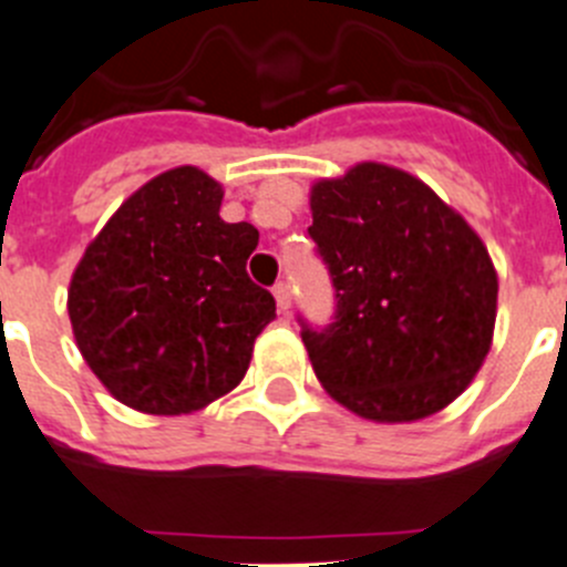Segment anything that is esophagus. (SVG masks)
I'll use <instances>...</instances> for the list:
<instances>
[{
	"label": "esophagus",
	"instance_id": "obj_1",
	"mask_svg": "<svg viewBox=\"0 0 567 567\" xmlns=\"http://www.w3.org/2000/svg\"><path fill=\"white\" fill-rule=\"evenodd\" d=\"M274 299H277L279 312H288L290 310V288L285 282L274 285Z\"/></svg>",
	"mask_w": 567,
	"mask_h": 567
}]
</instances>
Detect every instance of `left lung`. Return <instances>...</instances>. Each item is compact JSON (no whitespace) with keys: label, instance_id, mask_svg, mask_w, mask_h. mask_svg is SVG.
I'll return each mask as SVG.
<instances>
[{"label":"left lung","instance_id":"obj_1","mask_svg":"<svg viewBox=\"0 0 567 567\" xmlns=\"http://www.w3.org/2000/svg\"><path fill=\"white\" fill-rule=\"evenodd\" d=\"M318 255L338 312L301 340L329 395L377 423L452 404L493 343L498 274L454 207L412 174L357 163L310 190Z\"/></svg>","mask_w":567,"mask_h":567}]
</instances>
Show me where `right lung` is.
<instances>
[{"mask_svg": "<svg viewBox=\"0 0 567 567\" xmlns=\"http://www.w3.org/2000/svg\"><path fill=\"white\" fill-rule=\"evenodd\" d=\"M221 199V185L196 166L157 174L76 262V349L132 410L183 415L227 395L277 318L274 296L246 274L260 233L224 221Z\"/></svg>", "mask_w": 567, "mask_h": 567, "instance_id": "1", "label": "right lung"}]
</instances>
